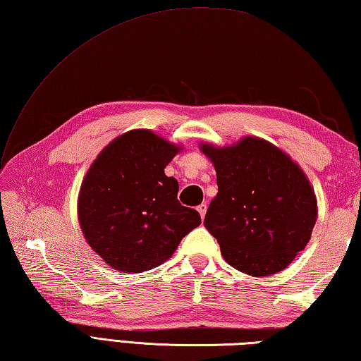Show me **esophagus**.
<instances>
[{
  "label": "esophagus",
  "instance_id": "1",
  "mask_svg": "<svg viewBox=\"0 0 361 361\" xmlns=\"http://www.w3.org/2000/svg\"><path fill=\"white\" fill-rule=\"evenodd\" d=\"M206 209H208V206H206V203H202V204L198 206V208H197V211H198V214H200V217H202V219L204 217Z\"/></svg>",
  "mask_w": 361,
  "mask_h": 361
}]
</instances>
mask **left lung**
<instances>
[{
	"mask_svg": "<svg viewBox=\"0 0 361 361\" xmlns=\"http://www.w3.org/2000/svg\"><path fill=\"white\" fill-rule=\"evenodd\" d=\"M217 173L219 192L204 228L235 270L270 276L287 268L309 243L318 219L307 175L286 152L257 136L224 147L202 142Z\"/></svg>",
	"mask_w": 361,
	"mask_h": 361,
	"instance_id": "1",
	"label": "left lung"
}]
</instances>
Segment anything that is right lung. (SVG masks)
Returning <instances> with one entry per match:
<instances>
[{
	"mask_svg": "<svg viewBox=\"0 0 361 361\" xmlns=\"http://www.w3.org/2000/svg\"><path fill=\"white\" fill-rule=\"evenodd\" d=\"M180 150L152 130H130L105 145L83 176L79 225L113 270L142 273L164 264L202 224L176 198L178 181L164 173Z\"/></svg>",
	"mask_w": 361,
	"mask_h": 361,
	"instance_id": "obj_1",
	"label": "right lung"
}]
</instances>
